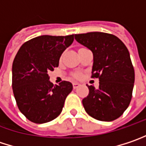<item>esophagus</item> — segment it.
I'll return each mask as SVG.
<instances>
[{
    "label": "esophagus",
    "instance_id": "esophagus-1",
    "mask_svg": "<svg viewBox=\"0 0 146 146\" xmlns=\"http://www.w3.org/2000/svg\"><path fill=\"white\" fill-rule=\"evenodd\" d=\"M80 86V84L79 83H78V82H73V87L74 89H76V88H78V87Z\"/></svg>",
    "mask_w": 146,
    "mask_h": 146
}]
</instances>
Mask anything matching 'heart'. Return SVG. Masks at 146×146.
<instances>
[{
	"label": "heart",
	"instance_id": "obj_1",
	"mask_svg": "<svg viewBox=\"0 0 146 146\" xmlns=\"http://www.w3.org/2000/svg\"><path fill=\"white\" fill-rule=\"evenodd\" d=\"M74 77H75V78H79V77H80V74H79V73H75V74H74Z\"/></svg>",
	"mask_w": 146,
	"mask_h": 146
}]
</instances>
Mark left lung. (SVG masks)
I'll use <instances>...</instances> for the list:
<instances>
[{
    "instance_id": "left-lung-1",
    "label": "left lung",
    "mask_w": 146,
    "mask_h": 146,
    "mask_svg": "<svg viewBox=\"0 0 146 146\" xmlns=\"http://www.w3.org/2000/svg\"><path fill=\"white\" fill-rule=\"evenodd\" d=\"M93 54L92 78H99V88L88 86V96L82 100L87 113L102 121H111L123 114L132 98L135 71L124 43L103 32L74 35Z\"/></svg>"
}]
</instances>
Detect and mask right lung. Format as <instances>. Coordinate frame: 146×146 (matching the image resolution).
<instances>
[{
  "label": "right lung",
  "instance_id": "right-lung-1",
  "mask_svg": "<svg viewBox=\"0 0 146 146\" xmlns=\"http://www.w3.org/2000/svg\"><path fill=\"white\" fill-rule=\"evenodd\" d=\"M73 39V35L38 36L23 44L15 57L14 96L19 110L30 121L46 123L61 113L73 85L67 81L54 85L48 73L58 66L60 56Z\"/></svg>",
  "mask_w": 146,
  "mask_h": 146
}]
</instances>
